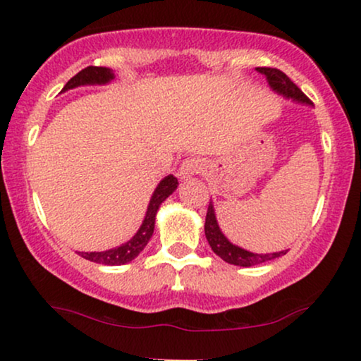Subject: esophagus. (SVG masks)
<instances>
[{
  "label": "esophagus",
  "mask_w": 361,
  "mask_h": 361,
  "mask_svg": "<svg viewBox=\"0 0 361 361\" xmlns=\"http://www.w3.org/2000/svg\"><path fill=\"white\" fill-rule=\"evenodd\" d=\"M202 161L199 157H189V159H185L184 162L180 164V169H179V177L180 179H189L190 176L194 174H199L202 171Z\"/></svg>",
  "instance_id": "1"
}]
</instances>
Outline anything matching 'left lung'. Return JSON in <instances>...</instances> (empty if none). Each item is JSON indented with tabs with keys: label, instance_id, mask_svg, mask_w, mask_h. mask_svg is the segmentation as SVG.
<instances>
[{
	"label": "left lung",
	"instance_id": "left-lung-1",
	"mask_svg": "<svg viewBox=\"0 0 361 361\" xmlns=\"http://www.w3.org/2000/svg\"><path fill=\"white\" fill-rule=\"evenodd\" d=\"M258 71L261 73H264L266 78H268L271 88H273L274 92H278L279 95H284L286 98H293V100L312 105V102L305 97V93L300 90V88L295 85V83L290 80V78L286 75L284 72L278 71V68H266V67H259ZM205 236H207V240H209V245L212 246V250H214L215 255H219L221 259L226 261V263L235 264V266H243V268H250V266L266 263V261L279 258V256L286 255V251H279V253H268V255L250 253V251L231 245L219 228V224H216L214 205H212V202H210L209 210H207V216H205Z\"/></svg>",
	"mask_w": 361,
	"mask_h": 361
}]
</instances>
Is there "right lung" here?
Segmentation results:
<instances>
[{
    "mask_svg": "<svg viewBox=\"0 0 361 361\" xmlns=\"http://www.w3.org/2000/svg\"><path fill=\"white\" fill-rule=\"evenodd\" d=\"M113 78V72L106 67H85L80 71L77 75H73L71 80L66 83V87L62 88V92L71 90V88L80 87V85H93V83H106ZM179 182L174 176H167L161 180V184L156 187L154 194L151 197L149 207H147L145 221H142L141 228L137 230V233L133 236V238L128 241V243L118 246V248L108 250V251H93V253H78L82 258L88 261H93V263L98 264H108V266H118L130 263L131 259H135L137 255L141 253L142 248L147 245V241L152 236V231H154V221H156V214L159 205L164 202L167 197H169L172 192L177 189Z\"/></svg>",
    "mask_w": 361,
    "mask_h": 361,
    "instance_id": "obj_1",
    "label": "right lung"
}]
</instances>
